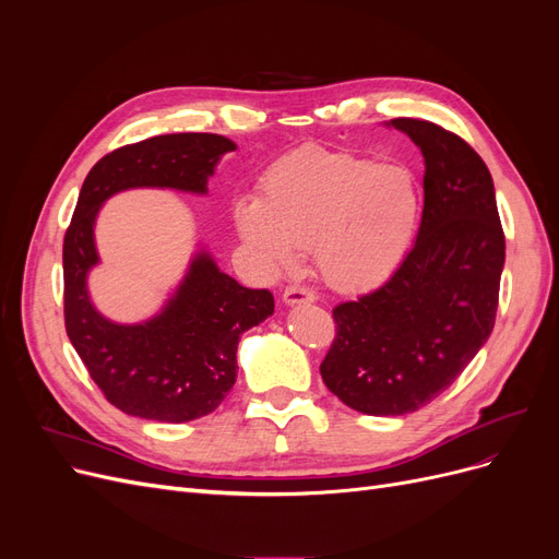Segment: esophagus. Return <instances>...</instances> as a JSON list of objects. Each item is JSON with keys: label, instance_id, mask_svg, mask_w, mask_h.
I'll list each match as a JSON object with an SVG mask.
<instances>
[{"label": "esophagus", "instance_id": "34e87169", "mask_svg": "<svg viewBox=\"0 0 559 559\" xmlns=\"http://www.w3.org/2000/svg\"><path fill=\"white\" fill-rule=\"evenodd\" d=\"M282 298H284L286 306H300V302H312L317 296L308 289V286L294 284V286H286Z\"/></svg>", "mask_w": 559, "mask_h": 559}]
</instances>
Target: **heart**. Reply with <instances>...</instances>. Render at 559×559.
Wrapping results in <instances>:
<instances>
[{"mask_svg": "<svg viewBox=\"0 0 559 559\" xmlns=\"http://www.w3.org/2000/svg\"><path fill=\"white\" fill-rule=\"evenodd\" d=\"M421 207L425 193L408 165L302 146L270 167L259 200L235 205V228L270 267H292L296 249H314L331 286L366 292L405 259Z\"/></svg>", "mask_w": 559, "mask_h": 559, "instance_id": "heart-1", "label": "heart"}]
</instances>
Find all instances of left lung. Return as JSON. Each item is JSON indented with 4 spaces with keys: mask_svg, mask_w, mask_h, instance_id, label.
<instances>
[{
    "mask_svg": "<svg viewBox=\"0 0 559 559\" xmlns=\"http://www.w3.org/2000/svg\"><path fill=\"white\" fill-rule=\"evenodd\" d=\"M425 156L413 249L376 292L333 308L324 384L364 415H405L462 376L495 329L506 259L495 183L460 134L421 118L389 121Z\"/></svg>",
    "mask_w": 559,
    "mask_h": 559,
    "instance_id": "8db88e82",
    "label": "left lung"
}]
</instances>
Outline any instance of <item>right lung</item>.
I'll return each instance as SVG.
<instances>
[{"instance_id":"add662e5","label":"right lung","mask_w":559,"mask_h":559,"mask_svg":"<svg viewBox=\"0 0 559 559\" xmlns=\"http://www.w3.org/2000/svg\"><path fill=\"white\" fill-rule=\"evenodd\" d=\"M235 144L212 132L158 134L99 158L81 186L64 233V329L105 399L132 417L191 421L216 411L238 378L240 335L275 312L267 289H247L198 251L165 308L142 324L95 310L88 273L97 265L95 218L126 189L207 193V179Z\"/></svg>"}]
</instances>
